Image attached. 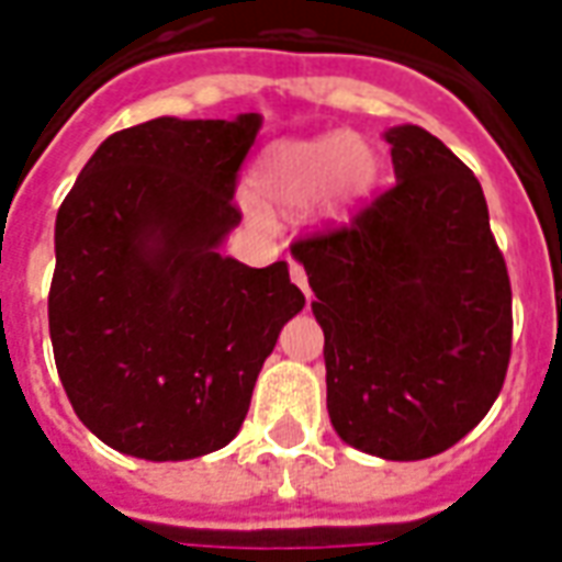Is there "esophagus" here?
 <instances>
[{
	"label": "esophagus",
	"mask_w": 562,
	"mask_h": 562,
	"mask_svg": "<svg viewBox=\"0 0 562 562\" xmlns=\"http://www.w3.org/2000/svg\"><path fill=\"white\" fill-rule=\"evenodd\" d=\"M289 273H292V282L301 289V292L310 297V282H306V270L297 265V261H289Z\"/></svg>",
	"instance_id": "1"
}]
</instances>
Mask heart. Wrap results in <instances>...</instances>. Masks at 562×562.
I'll return each mask as SVG.
<instances>
[{
    "instance_id": "obj_1",
    "label": "heart",
    "mask_w": 562,
    "mask_h": 562,
    "mask_svg": "<svg viewBox=\"0 0 562 562\" xmlns=\"http://www.w3.org/2000/svg\"><path fill=\"white\" fill-rule=\"evenodd\" d=\"M376 183V156L352 132L316 138H285L261 149L249 186L270 210H304L316 204L322 220H346ZM256 225H268L265 210L246 201Z\"/></svg>"
}]
</instances>
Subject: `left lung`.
<instances>
[{
	"label": "left lung",
	"instance_id": "left-lung-1",
	"mask_svg": "<svg viewBox=\"0 0 562 562\" xmlns=\"http://www.w3.org/2000/svg\"><path fill=\"white\" fill-rule=\"evenodd\" d=\"M382 138L397 186L292 256L316 292L337 436L373 458L424 460L494 406L512 355V285L475 173L422 126Z\"/></svg>",
	"mask_w": 562,
	"mask_h": 562
}]
</instances>
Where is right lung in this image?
<instances>
[{"instance_id": "1", "label": "right lung", "mask_w": 562, "mask_h": 562, "mask_svg": "<svg viewBox=\"0 0 562 562\" xmlns=\"http://www.w3.org/2000/svg\"><path fill=\"white\" fill-rule=\"evenodd\" d=\"M258 128L261 114H240L114 132L56 213V370L80 422L123 454L161 463L228 446L282 325L304 310L285 261L222 252Z\"/></svg>"}]
</instances>
